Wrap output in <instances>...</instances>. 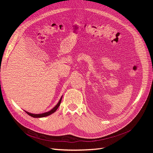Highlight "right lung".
<instances>
[{"mask_svg":"<svg viewBox=\"0 0 153 153\" xmlns=\"http://www.w3.org/2000/svg\"><path fill=\"white\" fill-rule=\"evenodd\" d=\"M62 96H61V97L59 100V101L58 102V103L56 104V105L51 110L48 111L47 112H45V113H43V114H31V113H30V112H28L27 111H25L26 113L29 115L30 116L32 117H34V118H42V117H47V116H49L50 115H51L52 114L54 113V112L56 111V110H57L58 108V107H59L60 104H61V100H62Z\"/></svg>","mask_w":153,"mask_h":153,"instance_id":"add662e5","label":"right lung"}]
</instances>
